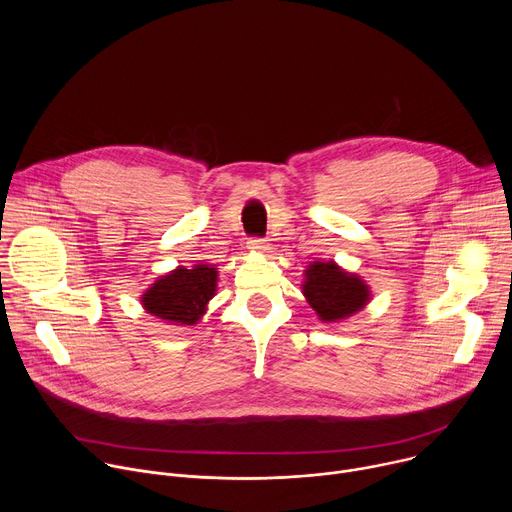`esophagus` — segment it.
Listing matches in <instances>:
<instances>
[{
  "mask_svg": "<svg viewBox=\"0 0 512 512\" xmlns=\"http://www.w3.org/2000/svg\"><path fill=\"white\" fill-rule=\"evenodd\" d=\"M247 247H249L253 253H267V251H269V245H267L263 239H249Z\"/></svg>",
  "mask_w": 512,
  "mask_h": 512,
  "instance_id": "1",
  "label": "esophagus"
}]
</instances>
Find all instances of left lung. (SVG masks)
Instances as JSON below:
<instances>
[{"mask_svg": "<svg viewBox=\"0 0 512 512\" xmlns=\"http://www.w3.org/2000/svg\"><path fill=\"white\" fill-rule=\"evenodd\" d=\"M302 294L324 324L344 322L371 302V287L336 261H312L304 271Z\"/></svg>", "mask_w": 512, "mask_h": 512, "instance_id": "1", "label": "left lung"}]
</instances>
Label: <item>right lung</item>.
I'll list each match as a JSON object with an SVG mask.
<instances>
[{"label": "right lung", "mask_w": 512, "mask_h": 512, "mask_svg": "<svg viewBox=\"0 0 512 512\" xmlns=\"http://www.w3.org/2000/svg\"><path fill=\"white\" fill-rule=\"evenodd\" d=\"M218 267L196 263L176 267L160 275L141 294V308L166 324L194 326L208 310V302L216 294Z\"/></svg>", "instance_id": "right-lung-1"}]
</instances>
